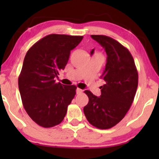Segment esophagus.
Returning a JSON list of instances; mask_svg holds the SVG:
<instances>
[{
	"label": "esophagus",
	"mask_w": 159,
	"mask_h": 159,
	"mask_svg": "<svg viewBox=\"0 0 159 159\" xmlns=\"http://www.w3.org/2000/svg\"><path fill=\"white\" fill-rule=\"evenodd\" d=\"M76 93H77V94H80V93H82V90L80 88H77V90H76Z\"/></svg>",
	"instance_id": "34e87169"
}]
</instances>
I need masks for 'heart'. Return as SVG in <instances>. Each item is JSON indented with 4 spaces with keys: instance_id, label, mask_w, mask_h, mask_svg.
<instances>
[{
    "instance_id": "obj_1",
    "label": "heart",
    "mask_w": 159,
    "mask_h": 159,
    "mask_svg": "<svg viewBox=\"0 0 159 159\" xmlns=\"http://www.w3.org/2000/svg\"><path fill=\"white\" fill-rule=\"evenodd\" d=\"M98 54V55H101V54H99V53H97Z\"/></svg>"
}]
</instances>
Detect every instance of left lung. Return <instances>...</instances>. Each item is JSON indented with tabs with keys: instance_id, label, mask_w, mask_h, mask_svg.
<instances>
[{
	"instance_id": "1",
	"label": "left lung",
	"mask_w": 159,
	"mask_h": 159,
	"mask_svg": "<svg viewBox=\"0 0 159 159\" xmlns=\"http://www.w3.org/2000/svg\"><path fill=\"white\" fill-rule=\"evenodd\" d=\"M107 54L106 64L101 77L105 84L100 87L101 95L84 93L88 103L84 114L91 125L101 129L111 128L122 119L134 101L138 84V74L130 52L118 41L106 35H91ZM94 50L90 52L92 56Z\"/></svg>"
}]
</instances>
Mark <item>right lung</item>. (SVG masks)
<instances>
[{
  "instance_id": "obj_1",
  "label": "right lung",
  "mask_w": 159,
  "mask_h": 159,
  "mask_svg": "<svg viewBox=\"0 0 159 159\" xmlns=\"http://www.w3.org/2000/svg\"><path fill=\"white\" fill-rule=\"evenodd\" d=\"M83 37L51 34L34 43L24 59L19 89L24 108L34 122L45 128L63 121L76 94L75 85L56 83L70 52Z\"/></svg>"
}]
</instances>
